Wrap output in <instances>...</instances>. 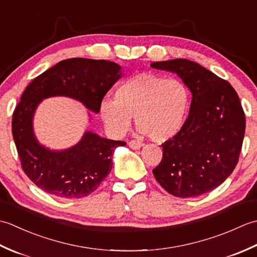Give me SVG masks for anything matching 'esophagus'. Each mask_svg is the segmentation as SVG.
I'll return each mask as SVG.
<instances>
[{
	"mask_svg": "<svg viewBox=\"0 0 257 257\" xmlns=\"http://www.w3.org/2000/svg\"><path fill=\"white\" fill-rule=\"evenodd\" d=\"M144 146V144L141 143V141H139V140H130L129 141V147L132 149H140L141 147Z\"/></svg>",
	"mask_w": 257,
	"mask_h": 257,
	"instance_id": "esophagus-1",
	"label": "esophagus"
}]
</instances>
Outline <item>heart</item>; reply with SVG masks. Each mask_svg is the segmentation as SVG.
<instances>
[{"instance_id": "obj_1", "label": "heart", "mask_w": 257, "mask_h": 257, "mask_svg": "<svg viewBox=\"0 0 257 257\" xmlns=\"http://www.w3.org/2000/svg\"><path fill=\"white\" fill-rule=\"evenodd\" d=\"M188 107L189 91L182 81L144 73L123 80L114 91V100L102 101L100 114L116 135L127 132L135 116L141 133L162 143L180 132Z\"/></svg>"}]
</instances>
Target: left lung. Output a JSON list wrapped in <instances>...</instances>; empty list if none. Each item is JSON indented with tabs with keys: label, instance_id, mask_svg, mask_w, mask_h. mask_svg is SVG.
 Here are the masks:
<instances>
[{
	"label": "left lung",
	"instance_id": "1",
	"mask_svg": "<svg viewBox=\"0 0 257 257\" xmlns=\"http://www.w3.org/2000/svg\"><path fill=\"white\" fill-rule=\"evenodd\" d=\"M151 67L177 73L192 92L180 132L161 145L152 172L167 192L193 198L219 187L235 169L245 134V113L235 89L209 69L184 58Z\"/></svg>",
	"mask_w": 257,
	"mask_h": 257
}]
</instances>
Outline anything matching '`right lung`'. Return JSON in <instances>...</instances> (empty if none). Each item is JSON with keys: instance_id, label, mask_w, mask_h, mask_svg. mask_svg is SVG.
<instances>
[{"instance_id": "1", "label": "right lung", "mask_w": 257, "mask_h": 257, "mask_svg": "<svg viewBox=\"0 0 257 257\" xmlns=\"http://www.w3.org/2000/svg\"><path fill=\"white\" fill-rule=\"evenodd\" d=\"M120 66L103 59L69 58L37 76L15 107L12 134L22 169L38 188L61 199H80L99 187L110 173L112 154L124 141L86 133L68 150L51 151L37 143L32 129L35 108L44 98L68 96L99 112L103 97L120 78Z\"/></svg>"}]
</instances>
